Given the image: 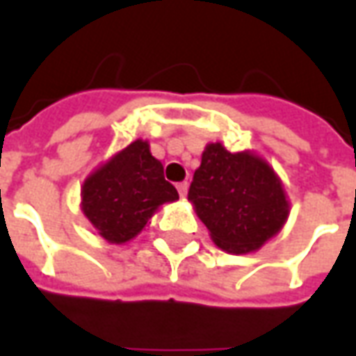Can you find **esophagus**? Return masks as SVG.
Listing matches in <instances>:
<instances>
[{
	"instance_id": "1",
	"label": "esophagus",
	"mask_w": 356,
	"mask_h": 356,
	"mask_svg": "<svg viewBox=\"0 0 356 356\" xmlns=\"http://www.w3.org/2000/svg\"><path fill=\"white\" fill-rule=\"evenodd\" d=\"M177 191H179V194H181V198H185L186 191H188V183H186V181H183V183H177Z\"/></svg>"
}]
</instances>
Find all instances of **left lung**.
Here are the masks:
<instances>
[{"label": "left lung", "instance_id": "8db88e82", "mask_svg": "<svg viewBox=\"0 0 356 356\" xmlns=\"http://www.w3.org/2000/svg\"><path fill=\"white\" fill-rule=\"evenodd\" d=\"M188 200L213 242L229 254L261 248L288 217V200L275 171L248 152L232 154L221 143L204 150Z\"/></svg>", "mask_w": 356, "mask_h": 356}]
</instances>
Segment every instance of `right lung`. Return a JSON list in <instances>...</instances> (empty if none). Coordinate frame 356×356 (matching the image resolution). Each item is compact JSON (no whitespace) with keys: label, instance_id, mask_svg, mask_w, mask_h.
Segmentation results:
<instances>
[{"label":"right lung","instance_id":"obj_1","mask_svg":"<svg viewBox=\"0 0 356 356\" xmlns=\"http://www.w3.org/2000/svg\"><path fill=\"white\" fill-rule=\"evenodd\" d=\"M81 196L83 213L112 244L137 236L158 206L179 198L145 140L131 143L95 171L83 183Z\"/></svg>","mask_w":356,"mask_h":356}]
</instances>
